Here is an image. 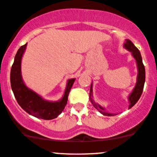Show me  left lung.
Returning a JSON list of instances; mask_svg holds the SVG:
<instances>
[{
	"label": "left lung",
	"instance_id": "left-lung-1",
	"mask_svg": "<svg viewBox=\"0 0 157 157\" xmlns=\"http://www.w3.org/2000/svg\"><path fill=\"white\" fill-rule=\"evenodd\" d=\"M124 47L128 51L132 52V55L135 58L137 63V67H138V75H137V82L135 86L134 89H133L132 92L128 96V101H129V108L134 106L136 104V102L138 101L139 99L141 97L142 93H143V87H144L145 80H146V71H145V67L143 63V59H142L141 54H140V50L134 45V44L129 40V39H126L125 42L124 43ZM93 97V88H92V83L90 85V99L91 101L92 105H94L95 108H96L98 112H100L102 115H106V116H113L114 114L108 113L105 111V108H102L101 105L95 103L94 99L92 98Z\"/></svg>",
	"mask_w": 157,
	"mask_h": 157
}]
</instances>
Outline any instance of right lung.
Here are the masks:
<instances>
[{
	"instance_id": "right-lung-1",
	"label": "right lung",
	"mask_w": 157,
	"mask_h": 157,
	"mask_svg": "<svg viewBox=\"0 0 157 157\" xmlns=\"http://www.w3.org/2000/svg\"><path fill=\"white\" fill-rule=\"evenodd\" d=\"M27 43L19 48L14 57V61L11 70V86L17 103L26 112L45 120L57 118L63 111L67 104L68 95L75 79H70L67 83L65 92L62 99L58 101H49L43 99L40 95L26 87L21 77V58L25 51Z\"/></svg>"
}]
</instances>
